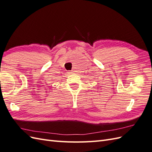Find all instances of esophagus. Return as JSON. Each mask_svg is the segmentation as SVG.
<instances>
[{"label":"esophagus","instance_id":"esophagus-1","mask_svg":"<svg viewBox=\"0 0 152 152\" xmlns=\"http://www.w3.org/2000/svg\"><path fill=\"white\" fill-rule=\"evenodd\" d=\"M68 74H71V73H72V72H70V71H68V72H67Z\"/></svg>","mask_w":152,"mask_h":152}]
</instances>
